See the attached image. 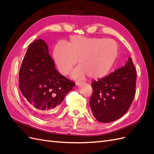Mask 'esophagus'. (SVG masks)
Listing matches in <instances>:
<instances>
[{"label": "esophagus", "instance_id": "esophagus-1", "mask_svg": "<svg viewBox=\"0 0 154 154\" xmlns=\"http://www.w3.org/2000/svg\"><path fill=\"white\" fill-rule=\"evenodd\" d=\"M82 83V82H81V81H77L75 84H76L77 86H79V85H80Z\"/></svg>", "mask_w": 154, "mask_h": 154}]
</instances>
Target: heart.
Instances as JSON below:
<instances>
[{"label": "heart", "mask_w": 154, "mask_h": 154, "mask_svg": "<svg viewBox=\"0 0 154 154\" xmlns=\"http://www.w3.org/2000/svg\"><path fill=\"white\" fill-rule=\"evenodd\" d=\"M119 47L112 39L73 36L66 44L59 42L53 58L60 73L68 75L79 61L73 77L100 79L111 72L119 56Z\"/></svg>", "instance_id": "heart-1"}]
</instances>
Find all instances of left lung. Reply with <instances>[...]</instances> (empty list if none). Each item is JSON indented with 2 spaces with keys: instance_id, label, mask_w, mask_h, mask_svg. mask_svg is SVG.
Here are the masks:
<instances>
[{
  "instance_id": "8db88e82",
  "label": "left lung",
  "mask_w": 154,
  "mask_h": 154,
  "mask_svg": "<svg viewBox=\"0 0 154 154\" xmlns=\"http://www.w3.org/2000/svg\"><path fill=\"white\" fill-rule=\"evenodd\" d=\"M137 72L131 58L125 65L92 83L90 105L94 116L102 123L121 118L128 111L135 94Z\"/></svg>"
}]
</instances>
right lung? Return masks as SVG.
<instances>
[{"instance_id":"obj_1","label":"right lung","mask_w":154,"mask_h":154,"mask_svg":"<svg viewBox=\"0 0 154 154\" xmlns=\"http://www.w3.org/2000/svg\"><path fill=\"white\" fill-rule=\"evenodd\" d=\"M19 88L39 118L58 109L75 82L58 73L45 42L34 40L28 47L19 70Z\"/></svg>"}]
</instances>
